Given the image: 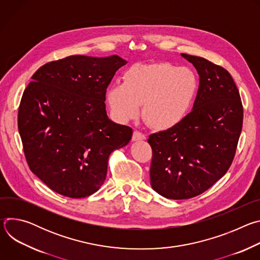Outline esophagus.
Segmentation results:
<instances>
[{"mask_svg":"<svg viewBox=\"0 0 260 260\" xmlns=\"http://www.w3.org/2000/svg\"><path fill=\"white\" fill-rule=\"evenodd\" d=\"M145 139H146V136L144 134H142L141 132H139V131L134 132L133 141H142V140H145Z\"/></svg>","mask_w":260,"mask_h":260,"instance_id":"obj_1","label":"esophagus"}]
</instances>
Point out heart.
<instances>
[{"label":"heart","instance_id":"b5f03b06","mask_svg":"<svg viewBox=\"0 0 260 260\" xmlns=\"http://www.w3.org/2000/svg\"><path fill=\"white\" fill-rule=\"evenodd\" d=\"M199 89L194 72L171 62L134 64L122 83L108 89L107 98L121 121L136 118L143 105L145 120L156 129H169L187 116Z\"/></svg>","mask_w":260,"mask_h":260}]
</instances>
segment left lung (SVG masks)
Instances as JSON below:
<instances>
[{
	"label": "left lung",
	"mask_w": 260,
	"mask_h": 260,
	"mask_svg": "<svg viewBox=\"0 0 260 260\" xmlns=\"http://www.w3.org/2000/svg\"><path fill=\"white\" fill-rule=\"evenodd\" d=\"M200 75L193 109L178 125L149 136L152 188L171 200L202 194L231 168L243 126V105L231 74L182 53Z\"/></svg>",
	"instance_id": "1"
}]
</instances>
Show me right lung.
<instances>
[{"mask_svg": "<svg viewBox=\"0 0 260 260\" xmlns=\"http://www.w3.org/2000/svg\"><path fill=\"white\" fill-rule=\"evenodd\" d=\"M126 61L117 55H72L43 64L18 108V131L29 170L68 198L98 191L108 159L132 139L129 126L111 121L106 91Z\"/></svg>", "mask_w": 260, "mask_h": 260, "instance_id": "right-lung-1", "label": "right lung"}]
</instances>
